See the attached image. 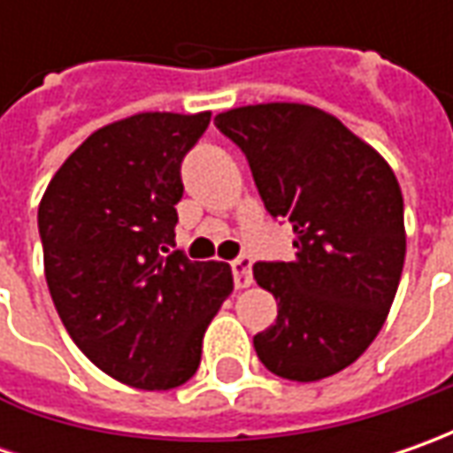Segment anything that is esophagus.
Instances as JSON below:
<instances>
[{
	"label": "esophagus",
	"instance_id": "obj_1",
	"mask_svg": "<svg viewBox=\"0 0 453 453\" xmlns=\"http://www.w3.org/2000/svg\"><path fill=\"white\" fill-rule=\"evenodd\" d=\"M232 272H234L236 289H244L252 285V259L247 254L236 257L234 262H232Z\"/></svg>",
	"mask_w": 453,
	"mask_h": 453
}]
</instances>
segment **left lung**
Returning <instances> with one entry per match:
<instances>
[{
	"instance_id": "1",
	"label": "left lung",
	"mask_w": 453,
	"mask_h": 453,
	"mask_svg": "<svg viewBox=\"0 0 453 453\" xmlns=\"http://www.w3.org/2000/svg\"><path fill=\"white\" fill-rule=\"evenodd\" d=\"M252 168L267 211L297 234L292 262H257L277 320L254 335L265 368L320 380L365 353L388 318L406 259L403 196L383 156L335 115L262 103L214 118Z\"/></svg>"
}]
</instances>
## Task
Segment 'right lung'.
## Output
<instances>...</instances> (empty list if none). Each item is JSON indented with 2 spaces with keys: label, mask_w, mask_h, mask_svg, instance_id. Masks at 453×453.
<instances>
[{
  "label": "right lung",
  "mask_w": 453,
  "mask_h": 453,
  "mask_svg": "<svg viewBox=\"0 0 453 453\" xmlns=\"http://www.w3.org/2000/svg\"><path fill=\"white\" fill-rule=\"evenodd\" d=\"M211 113H138L96 131L44 191V277L65 330L103 373L183 386L234 280L224 262L165 254L183 196L181 161Z\"/></svg>",
  "instance_id": "1"
}]
</instances>
